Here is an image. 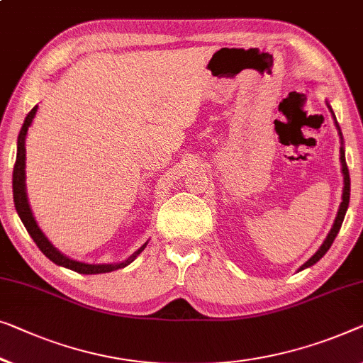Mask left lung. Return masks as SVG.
I'll list each match as a JSON object with an SVG mask.
<instances>
[{"label":"left lung","instance_id":"8db88e82","mask_svg":"<svg viewBox=\"0 0 363 363\" xmlns=\"http://www.w3.org/2000/svg\"><path fill=\"white\" fill-rule=\"evenodd\" d=\"M325 104H328L329 111L330 114H333L334 118V124L335 128H337V133H339V138H340V165H342V175H344V190H342V203H340L339 206V211H337V216H335L334 219V224L333 228H330L328 238L324 239L323 245L319 247V249L316 250V254H314L311 259H309L308 262H304V264L299 267L298 272H301L304 269H309V267H313L316 262H319L323 259V257L325 255V252L329 250V247L333 245L335 235H337V233L340 230V225H342V220H344V216L345 213H347V208H349V199H350V177H349V169H347V164H345V150H344V138H342V133H340V128L337 124V121H335V116H334V111L333 108H330V104L325 101Z\"/></svg>","mask_w":363,"mask_h":363}]
</instances>
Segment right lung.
Listing matches in <instances>:
<instances>
[{
    "label": "right lung",
    "mask_w": 363,
    "mask_h": 363,
    "mask_svg": "<svg viewBox=\"0 0 363 363\" xmlns=\"http://www.w3.org/2000/svg\"><path fill=\"white\" fill-rule=\"evenodd\" d=\"M38 104L30 109V113L26 116L23 128H21L19 138H18V155H16V164H14V172H13V198H14V206L16 211H18L21 220H23L24 228L28 229V233L30 238L34 239V242L38 244L42 254H44L47 259H50L54 264L65 267V269H70L77 273H83V275H96V273H108V272H114L119 269H124L129 264L138 259V255L143 252L149 240L139 247L138 250L134 252L133 255H129L128 259L123 262H116V264H85V262H78L73 260L70 257H67L65 254L57 249V247L50 242L49 239L45 238V234L42 233V229L39 228L38 220H35L33 209H30L29 199H28V191H26V138H28V130L33 124V121L35 118V113H38Z\"/></svg>",
    "instance_id": "right-lung-1"
}]
</instances>
